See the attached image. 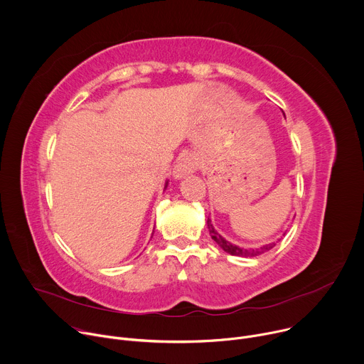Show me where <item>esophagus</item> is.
<instances>
[{
	"label": "esophagus",
	"instance_id": "1",
	"mask_svg": "<svg viewBox=\"0 0 364 364\" xmlns=\"http://www.w3.org/2000/svg\"><path fill=\"white\" fill-rule=\"evenodd\" d=\"M197 168H198V160L194 157V155L187 154V155H183V157L177 161V164L174 166L173 176L180 180V178L194 173Z\"/></svg>",
	"mask_w": 364,
	"mask_h": 364
}]
</instances>
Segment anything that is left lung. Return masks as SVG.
<instances>
[{
	"label": "left lung",
	"mask_w": 364,
	"mask_h": 364,
	"mask_svg": "<svg viewBox=\"0 0 364 364\" xmlns=\"http://www.w3.org/2000/svg\"><path fill=\"white\" fill-rule=\"evenodd\" d=\"M207 228H209V232H210V235H212V239H213L225 252H228V253H230V255H233V256H242V257L257 256V255H262V253L271 250V249L277 245V243H269V245L262 246V247H259V249H243V247H239V246H236V245H232V243L228 242L225 237H222V236L215 230V228H213L210 219H207Z\"/></svg>",
	"instance_id": "8db88e82"
}]
</instances>
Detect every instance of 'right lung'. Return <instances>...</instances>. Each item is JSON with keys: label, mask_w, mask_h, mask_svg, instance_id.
Here are the masks:
<instances>
[{"label": "right lung", "mask_w": 364, "mask_h": 364, "mask_svg": "<svg viewBox=\"0 0 364 364\" xmlns=\"http://www.w3.org/2000/svg\"><path fill=\"white\" fill-rule=\"evenodd\" d=\"M166 186H167V184H166Z\"/></svg>", "instance_id": "1"}]
</instances>
